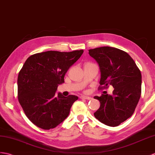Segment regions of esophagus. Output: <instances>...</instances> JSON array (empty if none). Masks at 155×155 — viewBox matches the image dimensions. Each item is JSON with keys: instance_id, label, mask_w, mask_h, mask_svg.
<instances>
[{"instance_id": "1", "label": "esophagus", "mask_w": 155, "mask_h": 155, "mask_svg": "<svg viewBox=\"0 0 155 155\" xmlns=\"http://www.w3.org/2000/svg\"><path fill=\"white\" fill-rule=\"evenodd\" d=\"M80 99H88V100H89V99H91V97H88V96H81Z\"/></svg>"}]
</instances>
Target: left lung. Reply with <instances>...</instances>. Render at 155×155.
Returning <instances> with one entry per match:
<instances>
[{
    "mask_svg": "<svg viewBox=\"0 0 155 155\" xmlns=\"http://www.w3.org/2000/svg\"><path fill=\"white\" fill-rule=\"evenodd\" d=\"M101 71L99 89H115L113 95L102 94L94 98L100 102L95 117L104 124L118 126L131 116L141 95V73L129 55L115 48L104 46L89 50Z\"/></svg>",
    "mask_w": 155,
    "mask_h": 155,
    "instance_id": "obj_1",
    "label": "left lung"
}]
</instances>
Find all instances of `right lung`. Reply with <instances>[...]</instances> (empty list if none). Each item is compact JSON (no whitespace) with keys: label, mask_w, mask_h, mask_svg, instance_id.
<instances>
[{"label":"right lung","mask_w":155,"mask_h":155,"mask_svg":"<svg viewBox=\"0 0 155 155\" xmlns=\"http://www.w3.org/2000/svg\"><path fill=\"white\" fill-rule=\"evenodd\" d=\"M83 50L70 52L48 51L30 56L19 71L18 99L27 117L44 130L54 129L68 116L77 96L56 94L68 69Z\"/></svg>","instance_id":"obj_1"}]
</instances>
